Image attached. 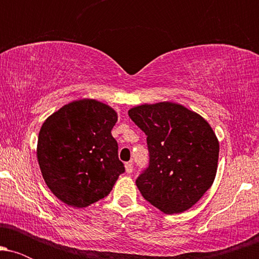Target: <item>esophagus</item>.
<instances>
[{"label": "esophagus", "instance_id": "obj_1", "mask_svg": "<svg viewBox=\"0 0 259 259\" xmlns=\"http://www.w3.org/2000/svg\"><path fill=\"white\" fill-rule=\"evenodd\" d=\"M133 169H134V165H133V162L130 160V162H126L125 163V170L127 174H132L133 173Z\"/></svg>", "mask_w": 259, "mask_h": 259}]
</instances>
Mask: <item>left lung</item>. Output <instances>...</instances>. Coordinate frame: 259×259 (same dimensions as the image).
I'll return each mask as SVG.
<instances>
[{
  "mask_svg": "<svg viewBox=\"0 0 259 259\" xmlns=\"http://www.w3.org/2000/svg\"><path fill=\"white\" fill-rule=\"evenodd\" d=\"M129 117L147 136L148 167L136 186L165 214L191 208L212 186L219 142L207 120L173 102L141 105Z\"/></svg>",
  "mask_w": 259,
  "mask_h": 259,
  "instance_id": "1",
  "label": "left lung"
}]
</instances>
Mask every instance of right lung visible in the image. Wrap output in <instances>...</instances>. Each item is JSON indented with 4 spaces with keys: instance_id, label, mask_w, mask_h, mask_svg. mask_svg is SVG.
<instances>
[{
    "instance_id": "right-lung-1",
    "label": "right lung",
    "mask_w": 259,
    "mask_h": 259,
    "mask_svg": "<svg viewBox=\"0 0 259 259\" xmlns=\"http://www.w3.org/2000/svg\"><path fill=\"white\" fill-rule=\"evenodd\" d=\"M117 113L96 100L68 103L41 126L37 160L56 197L72 207H88L111 192L125 171L112 129Z\"/></svg>"
}]
</instances>
